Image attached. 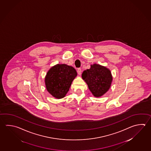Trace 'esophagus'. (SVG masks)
Returning a JSON list of instances; mask_svg holds the SVG:
<instances>
[{
  "mask_svg": "<svg viewBox=\"0 0 151 151\" xmlns=\"http://www.w3.org/2000/svg\"><path fill=\"white\" fill-rule=\"evenodd\" d=\"M77 72H78V74H79V75L81 74V68H78V70H77Z\"/></svg>",
  "mask_w": 151,
  "mask_h": 151,
  "instance_id": "esophagus-1",
  "label": "esophagus"
}]
</instances>
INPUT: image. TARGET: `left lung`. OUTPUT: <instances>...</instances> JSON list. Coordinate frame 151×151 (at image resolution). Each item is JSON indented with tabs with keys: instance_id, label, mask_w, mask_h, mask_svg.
Returning a JSON list of instances; mask_svg holds the SVG:
<instances>
[{
	"instance_id": "8db88e82",
	"label": "left lung",
	"mask_w": 151,
	"mask_h": 151,
	"mask_svg": "<svg viewBox=\"0 0 151 151\" xmlns=\"http://www.w3.org/2000/svg\"><path fill=\"white\" fill-rule=\"evenodd\" d=\"M82 78L96 97H101L109 91L113 79L109 69L97 64L91 65L90 69L83 72Z\"/></svg>"
}]
</instances>
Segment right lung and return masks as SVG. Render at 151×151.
Listing matches in <instances>:
<instances>
[{"mask_svg":"<svg viewBox=\"0 0 151 151\" xmlns=\"http://www.w3.org/2000/svg\"><path fill=\"white\" fill-rule=\"evenodd\" d=\"M77 76V71L72 66L64 64L55 65L49 70L45 77L47 90L56 99H62Z\"/></svg>","mask_w":151,"mask_h":151,"instance_id":"add662e5","label":"right lung"}]
</instances>
